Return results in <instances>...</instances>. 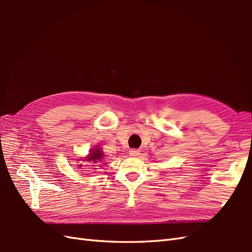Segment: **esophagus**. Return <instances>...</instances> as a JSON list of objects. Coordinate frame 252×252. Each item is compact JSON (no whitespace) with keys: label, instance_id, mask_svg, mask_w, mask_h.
Wrapping results in <instances>:
<instances>
[{"label":"esophagus","instance_id":"obj_1","mask_svg":"<svg viewBox=\"0 0 252 252\" xmlns=\"http://www.w3.org/2000/svg\"><path fill=\"white\" fill-rule=\"evenodd\" d=\"M141 153H140V151H138V149H130V152H129V155L132 157H137Z\"/></svg>","mask_w":252,"mask_h":252}]
</instances>
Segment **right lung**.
Segmentation results:
<instances>
[{"mask_svg": "<svg viewBox=\"0 0 252 252\" xmlns=\"http://www.w3.org/2000/svg\"><path fill=\"white\" fill-rule=\"evenodd\" d=\"M105 155H104V152L101 151V148L99 146L96 145L95 147H93L91 151L89 152L88 156L85 157H81L80 159H76V161L79 162V168L82 167V162H91V163H99L101 160L105 159ZM99 165V164H98ZM94 170H96L97 168H93Z\"/></svg>", "mask_w": 252, "mask_h": 252, "instance_id": "obj_1", "label": "right lung"}]
</instances>
